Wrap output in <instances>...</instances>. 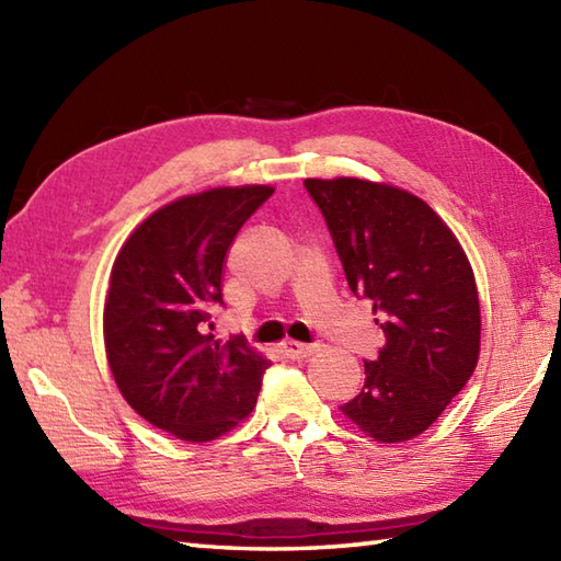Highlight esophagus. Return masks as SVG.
I'll list each match as a JSON object with an SVG mask.
<instances>
[{"label": "esophagus", "mask_w": 561, "mask_h": 561, "mask_svg": "<svg viewBox=\"0 0 561 561\" xmlns=\"http://www.w3.org/2000/svg\"><path fill=\"white\" fill-rule=\"evenodd\" d=\"M282 352L284 356H289V359H308V356L318 352V344H304V342H284L282 344Z\"/></svg>", "instance_id": "obj_1"}]
</instances>
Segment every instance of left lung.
Instances as JSON below:
<instances>
[{"label":"left lung","mask_w":561,"mask_h":561,"mask_svg":"<svg viewBox=\"0 0 561 561\" xmlns=\"http://www.w3.org/2000/svg\"><path fill=\"white\" fill-rule=\"evenodd\" d=\"M347 274L374 301L386 347L364 362L359 396L342 414L380 440L400 444L432 426L480 359L474 272L448 224L424 199L364 178H306Z\"/></svg>","instance_id":"8db88e82"}]
</instances>
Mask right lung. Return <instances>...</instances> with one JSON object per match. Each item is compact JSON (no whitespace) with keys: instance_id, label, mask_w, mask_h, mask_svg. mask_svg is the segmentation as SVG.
I'll return each mask as SVG.
<instances>
[{"instance_id":"add662e5","label":"right lung","mask_w":561,"mask_h":561,"mask_svg":"<svg viewBox=\"0 0 561 561\" xmlns=\"http://www.w3.org/2000/svg\"><path fill=\"white\" fill-rule=\"evenodd\" d=\"M272 185L178 197L127 236L103 306L105 356L139 416L190 444L231 432L253 412L270 366L243 340H214L226 255Z\"/></svg>"}]
</instances>
